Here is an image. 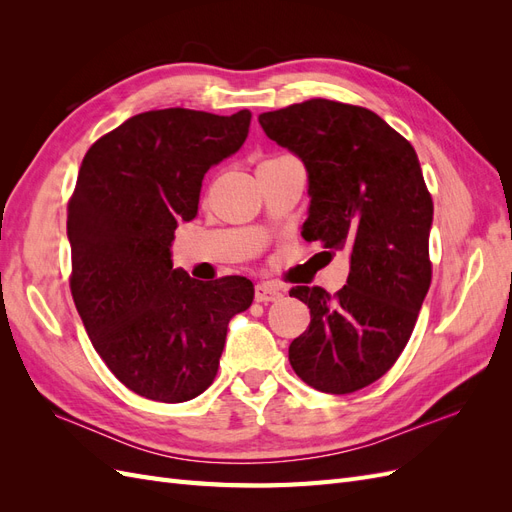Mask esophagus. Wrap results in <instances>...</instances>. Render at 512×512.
Here are the masks:
<instances>
[{
	"label": "esophagus",
	"instance_id": "esophagus-1",
	"mask_svg": "<svg viewBox=\"0 0 512 512\" xmlns=\"http://www.w3.org/2000/svg\"><path fill=\"white\" fill-rule=\"evenodd\" d=\"M282 297V292H280V288H275L273 284H269V282H262V284H256V288H254V299L258 301V303H269V301H277Z\"/></svg>",
	"mask_w": 512,
	"mask_h": 512
}]
</instances>
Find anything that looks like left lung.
<instances>
[{
	"mask_svg": "<svg viewBox=\"0 0 512 512\" xmlns=\"http://www.w3.org/2000/svg\"><path fill=\"white\" fill-rule=\"evenodd\" d=\"M258 121L307 168L305 241L350 254L342 290H290L312 314L288 348L290 365L322 393L365 389L404 352L431 284L433 203L416 151L369 108L333 100L290 104Z\"/></svg>",
	"mask_w": 512,
	"mask_h": 512,
	"instance_id": "left-lung-1",
	"label": "left lung"
}]
</instances>
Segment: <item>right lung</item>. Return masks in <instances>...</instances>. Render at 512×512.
I'll list each match as a JSON object with an SVG mask.
<instances>
[{"label": "right lung", "instance_id": "right-lung-1", "mask_svg": "<svg viewBox=\"0 0 512 512\" xmlns=\"http://www.w3.org/2000/svg\"><path fill=\"white\" fill-rule=\"evenodd\" d=\"M250 111L162 108L123 121L85 153L68 203L70 290L85 331L136 395L181 404L207 391L247 277L198 282L173 269L177 222L198 213L207 170L239 151Z\"/></svg>", "mask_w": 512, "mask_h": 512}]
</instances>
